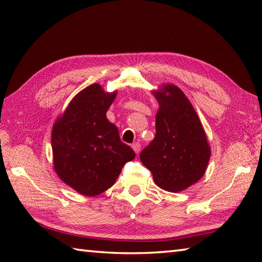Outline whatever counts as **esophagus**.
Returning a JSON list of instances; mask_svg holds the SVG:
<instances>
[{
  "label": "esophagus",
  "mask_w": 262,
  "mask_h": 262,
  "mask_svg": "<svg viewBox=\"0 0 262 262\" xmlns=\"http://www.w3.org/2000/svg\"><path fill=\"white\" fill-rule=\"evenodd\" d=\"M132 147H133V149H134V152L136 153V154H138V153H140V151H141V144L140 143H134V144H133V145H132Z\"/></svg>",
  "instance_id": "esophagus-1"
}]
</instances>
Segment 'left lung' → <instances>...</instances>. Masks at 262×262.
I'll list each match as a JSON object with an SVG mask.
<instances>
[{"mask_svg":"<svg viewBox=\"0 0 262 262\" xmlns=\"http://www.w3.org/2000/svg\"><path fill=\"white\" fill-rule=\"evenodd\" d=\"M159 102L155 138L140 155L152 172L155 185L180 192L202 179L210 158V146L191 102L174 84L152 91Z\"/></svg>","mask_w":262,"mask_h":262,"instance_id":"left-lung-1","label":"left lung"}]
</instances>
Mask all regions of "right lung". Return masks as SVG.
<instances>
[{
  "mask_svg": "<svg viewBox=\"0 0 262 262\" xmlns=\"http://www.w3.org/2000/svg\"><path fill=\"white\" fill-rule=\"evenodd\" d=\"M116 96L117 91L105 92L98 83L89 85L71 100L53 126L54 170L83 196L107 190L122 166L135 158L105 115Z\"/></svg>",
  "mask_w": 262,
  "mask_h": 262,
  "instance_id": "1",
  "label": "right lung"
}]
</instances>
